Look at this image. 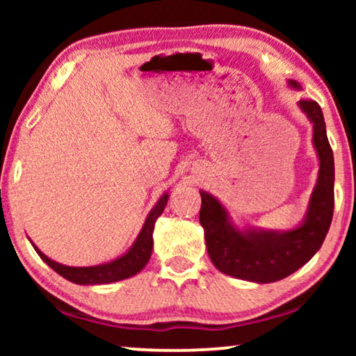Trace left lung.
<instances>
[{"instance_id": "8db88e82", "label": "left lung", "mask_w": 356, "mask_h": 356, "mask_svg": "<svg viewBox=\"0 0 356 356\" xmlns=\"http://www.w3.org/2000/svg\"><path fill=\"white\" fill-rule=\"evenodd\" d=\"M298 87L296 82H290ZM313 123V140L319 155V178L305 222L291 232H240L228 223L225 209L211 194L201 191L199 220L204 227L207 252L213 266L236 279L269 284L285 279L305 266L323 246L334 216V154L323 110L316 100H300Z\"/></svg>"}]
</instances>
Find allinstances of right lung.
I'll return each instance as SVG.
<instances>
[{
    "mask_svg": "<svg viewBox=\"0 0 356 356\" xmlns=\"http://www.w3.org/2000/svg\"><path fill=\"white\" fill-rule=\"evenodd\" d=\"M168 202V194H163L157 202V206L152 209L149 213L147 220H145L143 230H140L138 240L133 245V248L126 252L124 256L118 257V259L108 262V264L102 266H92V267H67L58 262L51 261L38 248L33 245L38 256L51 267L53 270L58 272L61 277H65L70 282L79 285H97V284H111V282H118L128 277H133L134 274L143 269L147 264L150 254H152V233L155 227V220L162 216L165 206Z\"/></svg>",
    "mask_w": 356,
    "mask_h": 356,
    "instance_id": "1",
    "label": "right lung"
}]
</instances>
